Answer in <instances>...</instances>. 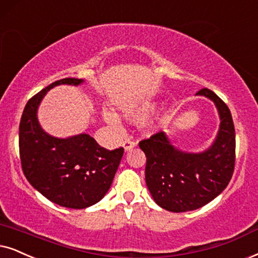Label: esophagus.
I'll use <instances>...</instances> for the list:
<instances>
[{
    "mask_svg": "<svg viewBox=\"0 0 258 258\" xmlns=\"http://www.w3.org/2000/svg\"><path fill=\"white\" fill-rule=\"evenodd\" d=\"M122 146H123V149H125V151L128 152V151H131L132 149L136 148V143L131 139H125L122 143Z\"/></svg>",
    "mask_w": 258,
    "mask_h": 258,
    "instance_id": "1",
    "label": "esophagus"
}]
</instances>
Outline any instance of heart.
<instances>
[{
    "label": "heart",
    "instance_id": "heart-1",
    "mask_svg": "<svg viewBox=\"0 0 258 258\" xmlns=\"http://www.w3.org/2000/svg\"><path fill=\"white\" fill-rule=\"evenodd\" d=\"M151 110V103H142V105L131 106L128 107V108H125V110H123V115H125L126 119L131 120V121H142V120H144L146 116L149 115ZM105 119L109 123H115V116H114L112 113H105Z\"/></svg>",
    "mask_w": 258,
    "mask_h": 258
}]
</instances>
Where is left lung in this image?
Here are the masks:
<instances>
[{"instance_id": "left-lung-1", "label": "left lung", "mask_w": 258, "mask_h": 258, "mask_svg": "<svg viewBox=\"0 0 258 258\" xmlns=\"http://www.w3.org/2000/svg\"><path fill=\"white\" fill-rule=\"evenodd\" d=\"M198 95L213 101L220 118L210 148L182 151L164 132L139 143L146 156L145 181L151 197L158 206L175 213L198 210L216 199L227 187L234 169L236 135L229 107L207 88Z\"/></svg>"}]
</instances>
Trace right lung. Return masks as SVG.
Returning <instances> with one entry per match:
<instances>
[{"instance_id":"1","label":"right lung","mask_w":258,"mask_h":258,"mask_svg":"<svg viewBox=\"0 0 258 258\" xmlns=\"http://www.w3.org/2000/svg\"><path fill=\"white\" fill-rule=\"evenodd\" d=\"M78 78H63L39 91L26 105L19 127V149L24 174L48 200L82 210L105 197L123 155V148L109 151L87 133L57 138L42 130L38 120L40 102L52 88L80 86Z\"/></svg>"}]
</instances>
